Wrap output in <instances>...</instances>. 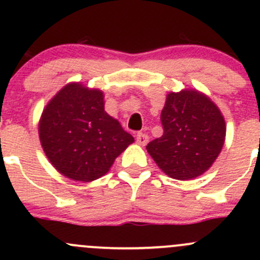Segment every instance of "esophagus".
Listing matches in <instances>:
<instances>
[{
	"label": "esophagus",
	"instance_id": "obj_1",
	"mask_svg": "<svg viewBox=\"0 0 260 260\" xmlns=\"http://www.w3.org/2000/svg\"><path fill=\"white\" fill-rule=\"evenodd\" d=\"M136 140H137L138 145L145 146V145H147V142H148L149 138H148V136L146 135V133L140 132V133H137V136H136Z\"/></svg>",
	"mask_w": 260,
	"mask_h": 260
}]
</instances>
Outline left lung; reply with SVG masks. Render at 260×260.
Returning a JSON list of instances; mask_svg holds the SVG:
<instances>
[{"label":"left lung","mask_w":260,"mask_h":260,"mask_svg":"<svg viewBox=\"0 0 260 260\" xmlns=\"http://www.w3.org/2000/svg\"><path fill=\"white\" fill-rule=\"evenodd\" d=\"M161 123L164 135L146 148L172 179L191 180L203 175L224 146V117L208 96L196 90L170 93Z\"/></svg>","instance_id":"left-lung-1"}]
</instances>
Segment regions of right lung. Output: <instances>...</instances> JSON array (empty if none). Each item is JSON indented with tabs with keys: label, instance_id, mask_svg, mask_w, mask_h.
I'll list each match as a JSON object with an SVG mask.
<instances>
[{
	"label": "right lung",
	"instance_id": "right-lung-1",
	"mask_svg": "<svg viewBox=\"0 0 260 260\" xmlns=\"http://www.w3.org/2000/svg\"><path fill=\"white\" fill-rule=\"evenodd\" d=\"M101 90L68 84L44 109L39 136L52 166L64 176L89 182L109 171L135 138L104 111Z\"/></svg>",
	"mask_w": 260,
	"mask_h": 260
}]
</instances>
